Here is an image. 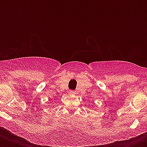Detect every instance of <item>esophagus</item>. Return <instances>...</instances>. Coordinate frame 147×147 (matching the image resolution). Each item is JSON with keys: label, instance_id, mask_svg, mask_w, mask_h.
Masks as SVG:
<instances>
[{"label": "esophagus", "instance_id": "34e87169", "mask_svg": "<svg viewBox=\"0 0 147 147\" xmlns=\"http://www.w3.org/2000/svg\"><path fill=\"white\" fill-rule=\"evenodd\" d=\"M76 93V92H75V91H72V90H70L69 92V94H71V95H73V94H75Z\"/></svg>", "mask_w": 147, "mask_h": 147}]
</instances>
